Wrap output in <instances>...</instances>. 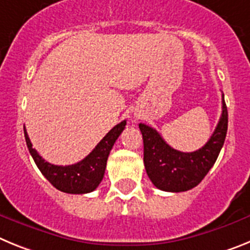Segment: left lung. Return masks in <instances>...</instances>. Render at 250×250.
<instances>
[{
	"label": "left lung",
	"mask_w": 250,
	"mask_h": 250,
	"mask_svg": "<svg viewBox=\"0 0 250 250\" xmlns=\"http://www.w3.org/2000/svg\"><path fill=\"white\" fill-rule=\"evenodd\" d=\"M222 116L207 144L193 152H183L167 145L161 135L145 124H139L144 140V165L158 189L171 193L187 191L202 182L224 145L228 130V110L223 95Z\"/></svg>",
	"instance_id": "1"
}]
</instances>
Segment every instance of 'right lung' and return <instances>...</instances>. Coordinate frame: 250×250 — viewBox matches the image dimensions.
Listing matches in <instances>:
<instances>
[{
    "instance_id": "obj_1",
    "label": "right lung",
    "mask_w": 250,
    "mask_h": 250,
    "mask_svg": "<svg viewBox=\"0 0 250 250\" xmlns=\"http://www.w3.org/2000/svg\"><path fill=\"white\" fill-rule=\"evenodd\" d=\"M125 125L126 120L121 121L104 136L103 140L85 159L76 164L66 165V167L50 164L48 161L42 159V156H40L39 152L32 147L26 127H23V131H25L28 151L35 160V164L48 182L63 193L86 194L94 191L103 180L110 151L114 146L115 141L118 140L123 130L125 129Z\"/></svg>"
}]
</instances>
